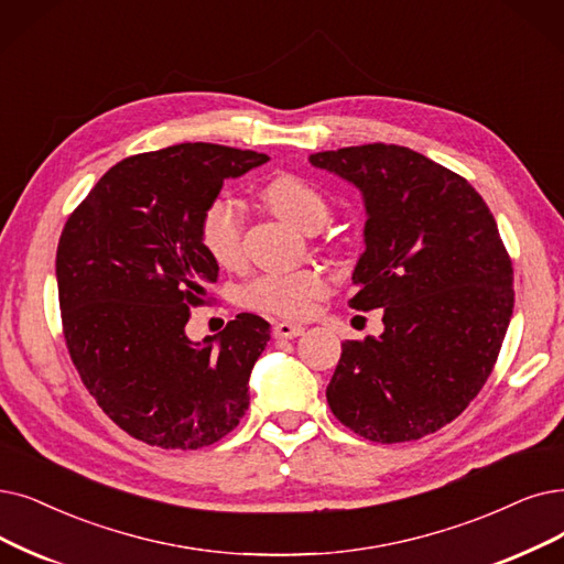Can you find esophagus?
Segmentation results:
<instances>
[{
  "label": "esophagus",
  "mask_w": 564,
  "mask_h": 564,
  "mask_svg": "<svg viewBox=\"0 0 564 564\" xmlns=\"http://www.w3.org/2000/svg\"><path fill=\"white\" fill-rule=\"evenodd\" d=\"M303 326L301 324H289V322H278L273 326V335L275 337H284V340H291V337H299L303 335Z\"/></svg>",
  "instance_id": "obj_1"
}]
</instances>
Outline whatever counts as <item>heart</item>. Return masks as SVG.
I'll return each instance as SVG.
<instances>
[{
    "label": "heart",
    "instance_id": "b5f03b06",
    "mask_svg": "<svg viewBox=\"0 0 564 564\" xmlns=\"http://www.w3.org/2000/svg\"><path fill=\"white\" fill-rule=\"evenodd\" d=\"M261 196L275 215L301 231L319 229L328 219V200L307 180L282 173L268 180ZM198 242L221 268H231L242 257V208L234 198L219 196L206 206L198 219ZM328 291V280L319 268H301L291 273H268L245 286V305L278 314L286 319H303Z\"/></svg>",
    "mask_w": 564,
    "mask_h": 564
}]
</instances>
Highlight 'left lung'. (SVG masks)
I'll return each instance as SVG.
<instances>
[{"instance_id": "obj_1", "label": "left lung", "mask_w": 564, "mask_h": 564, "mask_svg": "<svg viewBox=\"0 0 564 564\" xmlns=\"http://www.w3.org/2000/svg\"><path fill=\"white\" fill-rule=\"evenodd\" d=\"M366 200L356 310L384 333L345 340L326 398L370 442L440 431L477 398L513 312V268L486 200L458 173L387 143L310 154Z\"/></svg>"}]
</instances>
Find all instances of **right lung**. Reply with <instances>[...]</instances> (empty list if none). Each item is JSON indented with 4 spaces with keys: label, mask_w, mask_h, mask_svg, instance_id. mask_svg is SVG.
I'll return each mask as SVG.
<instances>
[{
    "label": "right lung",
    "mask_w": 564,
    "mask_h": 564,
    "mask_svg": "<svg viewBox=\"0 0 564 564\" xmlns=\"http://www.w3.org/2000/svg\"><path fill=\"white\" fill-rule=\"evenodd\" d=\"M265 162L215 143L133 154L64 224L55 273L66 349L108 419L145 444H215L250 408L270 324L242 312L204 343L185 326L219 273L198 242L200 213L224 180Z\"/></svg>",
    "instance_id": "1"
}]
</instances>
